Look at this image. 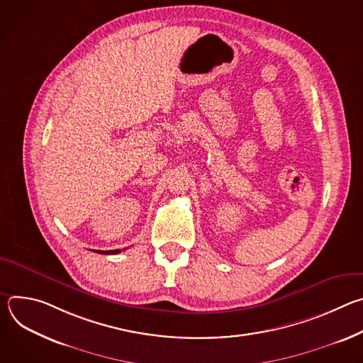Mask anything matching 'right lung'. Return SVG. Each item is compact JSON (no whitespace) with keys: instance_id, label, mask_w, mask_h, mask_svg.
I'll use <instances>...</instances> for the list:
<instances>
[{"instance_id":"obj_1","label":"right lung","mask_w":363,"mask_h":363,"mask_svg":"<svg viewBox=\"0 0 363 363\" xmlns=\"http://www.w3.org/2000/svg\"><path fill=\"white\" fill-rule=\"evenodd\" d=\"M94 252H100V254H118L121 252V250H109V251H94Z\"/></svg>"}]
</instances>
